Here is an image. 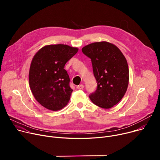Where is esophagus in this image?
I'll return each mask as SVG.
<instances>
[{
    "label": "esophagus",
    "instance_id": "obj_1",
    "mask_svg": "<svg viewBox=\"0 0 160 160\" xmlns=\"http://www.w3.org/2000/svg\"><path fill=\"white\" fill-rule=\"evenodd\" d=\"M84 88V85L83 84H81V85H79L77 86V88L78 89H83Z\"/></svg>",
    "mask_w": 160,
    "mask_h": 160
}]
</instances>
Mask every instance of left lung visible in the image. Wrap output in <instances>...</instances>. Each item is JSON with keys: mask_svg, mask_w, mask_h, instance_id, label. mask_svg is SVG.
<instances>
[{"mask_svg": "<svg viewBox=\"0 0 160 160\" xmlns=\"http://www.w3.org/2000/svg\"><path fill=\"white\" fill-rule=\"evenodd\" d=\"M82 51L91 59L98 82L96 91L89 96L90 101L104 109L112 108L128 88L129 70L125 57L115 45L106 41L87 45Z\"/></svg>", "mask_w": 160, "mask_h": 160, "instance_id": "8db88e82", "label": "left lung"}]
</instances>
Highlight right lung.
Here are the masks:
<instances>
[{"label": "right lung", "instance_id": "right-lung-1", "mask_svg": "<svg viewBox=\"0 0 160 160\" xmlns=\"http://www.w3.org/2000/svg\"><path fill=\"white\" fill-rule=\"evenodd\" d=\"M78 48L64 44L45 45L33 56L29 70V84L38 102L51 111H58L69 102L73 90L64 69Z\"/></svg>", "mask_w": 160, "mask_h": 160}]
</instances>
